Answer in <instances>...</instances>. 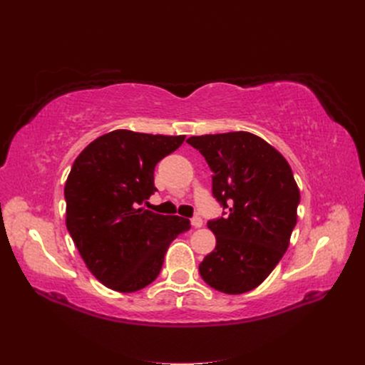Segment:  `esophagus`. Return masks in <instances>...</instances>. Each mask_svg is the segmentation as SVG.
Returning <instances> with one entry per match:
<instances>
[{
	"mask_svg": "<svg viewBox=\"0 0 365 365\" xmlns=\"http://www.w3.org/2000/svg\"><path fill=\"white\" fill-rule=\"evenodd\" d=\"M192 225H193L195 228H200V227H202V219H201L200 216H195V217H192Z\"/></svg>",
	"mask_w": 365,
	"mask_h": 365,
	"instance_id": "obj_1",
	"label": "esophagus"
}]
</instances>
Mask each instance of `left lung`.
<instances>
[{
    "instance_id": "1",
    "label": "left lung",
    "mask_w": 365,
    "mask_h": 365,
    "mask_svg": "<svg viewBox=\"0 0 365 365\" xmlns=\"http://www.w3.org/2000/svg\"><path fill=\"white\" fill-rule=\"evenodd\" d=\"M213 172V196L225 210L207 227L216 248L200 264L202 280L224 294L248 292L268 277L289 247L300 190L279 150L250 132L187 140Z\"/></svg>"
}]
</instances>
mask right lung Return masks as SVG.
Segmentation results:
<instances>
[{"label":"right lung","instance_id":"obj_1","mask_svg":"<svg viewBox=\"0 0 365 365\" xmlns=\"http://www.w3.org/2000/svg\"><path fill=\"white\" fill-rule=\"evenodd\" d=\"M185 135L117 129L96 138L65 182L67 228L85 264L106 288L135 292L158 277L170 242L190 228L181 216L146 210L155 165Z\"/></svg>","mask_w":365,"mask_h":365}]
</instances>
